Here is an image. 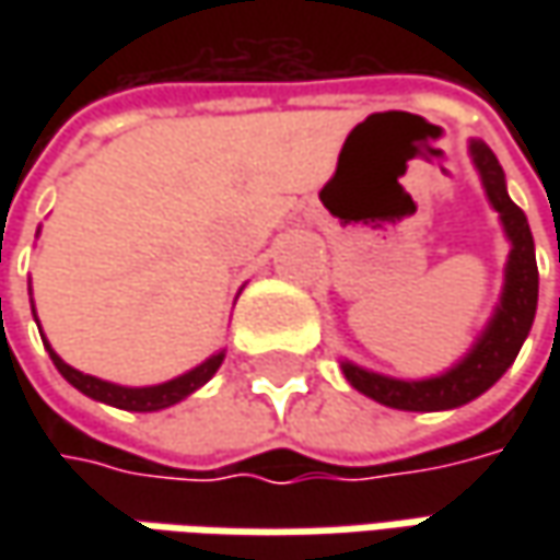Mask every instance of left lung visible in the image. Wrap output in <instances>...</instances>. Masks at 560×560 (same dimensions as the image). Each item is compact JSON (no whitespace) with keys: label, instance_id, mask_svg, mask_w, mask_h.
<instances>
[{"label":"left lung","instance_id":"1","mask_svg":"<svg viewBox=\"0 0 560 560\" xmlns=\"http://www.w3.org/2000/svg\"><path fill=\"white\" fill-rule=\"evenodd\" d=\"M467 155L480 174V184L489 205L499 211V224L508 236V261L502 295L492 308L474 346L455 361L448 371L423 380H401V376L376 374L355 361H339L346 380L355 386L361 396L374 398L386 408L398 411H448L462 408L477 396H483L489 386H495L514 358L521 352L524 339L529 336L536 302H539V270H536V246L529 233L527 214L511 202L505 184V171L495 159V152L483 140L467 142Z\"/></svg>","mask_w":560,"mask_h":560}]
</instances>
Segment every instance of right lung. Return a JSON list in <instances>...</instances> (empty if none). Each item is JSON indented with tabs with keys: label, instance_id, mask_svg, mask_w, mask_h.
I'll list each match as a JSON object with an SVG mask.
<instances>
[{
	"label": "right lung",
	"instance_id": "obj_1",
	"mask_svg": "<svg viewBox=\"0 0 560 560\" xmlns=\"http://www.w3.org/2000/svg\"><path fill=\"white\" fill-rule=\"evenodd\" d=\"M39 233V230H36ZM31 308H33V299H31ZM33 317H36V308H33ZM39 324V320H36ZM43 346H46V352L52 358V364L58 368V374L65 376L74 389H80L83 396L96 398V401H105V405H112V408H124V411H162V408H171V405H177V401H184L186 396H192L196 389H202L205 383L211 380V376L218 374V368L224 364L226 349L221 352H214V355H208L202 364H196L192 371H186V374L174 376V380H164V383H155V386H120V383H112V380H98L93 374H83V371H77L71 368L68 361H61V355L55 352L52 346H49V339L43 336Z\"/></svg>",
	"mask_w": 560,
	"mask_h": 560
}]
</instances>
